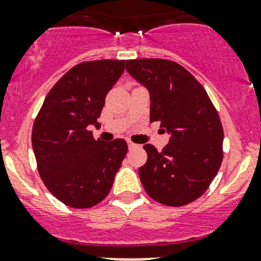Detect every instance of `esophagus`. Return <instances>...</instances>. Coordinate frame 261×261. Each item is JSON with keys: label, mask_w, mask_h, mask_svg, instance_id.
I'll return each instance as SVG.
<instances>
[{"label": "esophagus", "mask_w": 261, "mask_h": 261, "mask_svg": "<svg viewBox=\"0 0 261 261\" xmlns=\"http://www.w3.org/2000/svg\"><path fill=\"white\" fill-rule=\"evenodd\" d=\"M127 145H128V149H134V148L138 147V145H136L135 143H131V142H128Z\"/></svg>", "instance_id": "esophagus-1"}]
</instances>
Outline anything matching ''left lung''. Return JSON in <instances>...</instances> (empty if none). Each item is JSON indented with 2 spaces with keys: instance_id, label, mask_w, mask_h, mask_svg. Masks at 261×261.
<instances>
[{
  "instance_id": "obj_1",
  "label": "left lung",
  "mask_w": 261,
  "mask_h": 261,
  "mask_svg": "<svg viewBox=\"0 0 261 261\" xmlns=\"http://www.w3.org/2000/svg\"><path fill=\"white\" fill-rule=\"evenodd\" d=\"M126 70L149 91L150 122L170 135L158 152L145 144L139 176L148 196L166 206H184L208 188L223 161V126L206 90L177 63L126 60Z\"/></svg>"
}]
</instances>
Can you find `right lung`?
I'll use <instances>...</instances> for the list:
<instances>
[{
	"instance_id": "add662e5",
	"label": "right lung",
	"mask_w": 261,
	"mask_h": 261,
	"mask_svg": "<svg viewBox=\"0 0 261 261\" xmlns=\"http://www.w3.org/2000/svg\"><path fill=\"white\" fill-rule=\"evenodd\" d=\"M125 60L84 62L68 70L45 97L32 130V147L46 188L69 207L89 208L108 196L127 143L95 140L106 96Z\"/></svg>"
}]
</instances>
